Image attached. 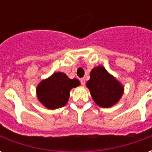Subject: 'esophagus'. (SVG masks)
<instances>
[{"instance_id":"34e87169","label":"esophagus","mask_w":152,"mask_h":152,"mask_svg":"<svg viewBox=\"0 0 152 152\" xmlns=\"http://www.w3.org/2000/svg\"><path fill=\"white\" fill-rule=\"evenodd\" d=\"M80 80V83H81L82 86H85V85H86V80H85V78H81Z\"/></svg>"}]
</instances>
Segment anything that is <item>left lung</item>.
<instances>
[{
  "instance_id": "obj_1",
  "label": "left lung",
  "mask_w": 152,
  "mask_h": 152,
  "mask_svg": "<svg viewBox=\"0 0 152 152\" xmlns=\"http://www.w3.org/2000/svg\"><path fill=\"white\" fill-rule=\"evenodd\" d=\"M86 86L96 104L103 108L117 103L124 93V86L102 66L92 69Z\"/></svg>"
}]
</instances>
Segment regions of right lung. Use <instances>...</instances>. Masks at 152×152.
<instances>
[{
    "label": "right lung",
    "instance_id": "add662e5",
    "mask_svg": "<svg viewBox=\"0 0 152 152\" xmlns=\"http://www.w3.org/2000/svg\"><path fill=\"white\" fill-rule=\"evenodd\" d=\"M80 86L77 79H69L63 72H54L37 87L38 100L48 109H56L66 104L70 90Z\"/></svg>",
    "mask_w": 152,
    "mask_h": 152
}]
</instances>
